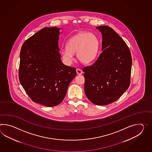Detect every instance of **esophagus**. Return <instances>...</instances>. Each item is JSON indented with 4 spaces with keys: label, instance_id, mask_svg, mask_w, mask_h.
Here are the masks:
<instances>
[{
    "label": "esophagus",
    "instance_id": "obj_1",
    "mask_svg": "<svg viewBox=\"0 0 152 152\" xmlns=\"http://www.w3.org/2000/svg\"><path fill=\"white\" fill-rule=\"evenodd\" d=\"M76 72H77V74L78 75H81L83 73V71L80 69H76Z\"/></svg>",
    "mask_w": 152,
    "mask_h": 152
}]
</instances>
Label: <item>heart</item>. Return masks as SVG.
<instances>
[{
  "label": "heart",
  "instance_id": "heart-1",
  "mask_svg": "<svg viewBox=\"0 0 152 152\" xmlns=\"http://www.w3.org/2000/svg\"><path fill=\"white\" fill-rule=\"evenodd\" d=\"M66 47L61 52L65 64H71L74 60V53L76 52L78 59L81 63L88 64L97 57L100 49V42L94 34L81 31L68 40Z\"/></svg>",
  "mask_w": 152,
  "mask_h": 152
}]
</instances>
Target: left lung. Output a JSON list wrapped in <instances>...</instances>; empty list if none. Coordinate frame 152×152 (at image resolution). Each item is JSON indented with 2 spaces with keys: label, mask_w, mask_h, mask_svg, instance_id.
<instances>
[{
  "label": "left lung",
  "mask_w": 152,
  "mask_h": 152,
  "mask_svg": "<svg viewBox=\"0 0 152 152\" xmlns=\"http://www.w3.org/2000/svg\"><path fill=\"white\" fill-rule=\"evenodd\" d=\"M102 34V53L94 63L83 68L84 91L95 105L116 101L130 83L132 58L128 45L112 28L97 27Z\"/></svg>",
  "instance_id": "1"
}]
</instances>
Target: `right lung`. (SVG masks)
<instances>
[{
	"label": "right lung",
	"instance_id": "right-lung-1",
	"mask_svg": "<svg viewBox=\"0 0 152 152\" xmlns=\"http://www.w3.org/2000/svg\"><path fill=\"white\" fill-rule=\"evenodd\" d=\"M59 35V28H44L25 41L20 50V84L32 101L48 107L62 102L76 75V68L61 61Z\"/></svg>",
	"mask_w": 152,
	"mask_h": 152
}]
</instances>
